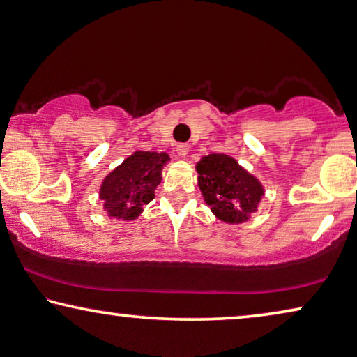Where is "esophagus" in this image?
<instances>
[{
	"mask_svg": "<svg viewBox=\"0 0 357 357\" xmlns=\"http://www.w3.org/2000/svg\"><path fill=\"white\" fill-rule=\"evenodd\" d=\"M189 146L188 144H178L176 146V155L179 157V158H185L188 157V153H189Z\"/></svg>",
	"mask_w": 357,
	"mask_h": 357,
	"instance_id": "esophagus-1",
	"label": "esophagus"
}]
</instances>
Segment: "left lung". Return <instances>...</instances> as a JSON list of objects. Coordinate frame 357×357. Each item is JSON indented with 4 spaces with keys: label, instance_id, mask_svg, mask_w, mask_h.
<instances>
[{
    "label": "left lung",
    "instance_id": "obj_1",
    "mask_svg": "<svg viewBox=\"0 0 357 357\" xmlns=\"http://www.w3.org/2000/svg\"><path fill=\"white\" fill-rule=\"evenodd\" d=\"M197 184L213 215L227 225H242L258 210L264 188L236 158L208 153L195 165Z\"/></svg>",
    "mask_w": 357,
    "mask_h": 357
}]
</instances>
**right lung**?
<instances>
[{
  "mask_svg": "<svg viewBox=\"0 0 357 357\" xmlns=\"http://www.w3.org/2000/svg\"><path fill=\"white\" fill-rule=\"evenodd\" d=\"M169 162L167 152L135 151L102 179L99 200L109 218L135 221L153 200L162 183L163 167Z\"/></svg>",
  "mask_w": 357,
  "mask_h": 357,
  "instance_id": "obj_1",
  "label": "right lung"
}]
</instances>
